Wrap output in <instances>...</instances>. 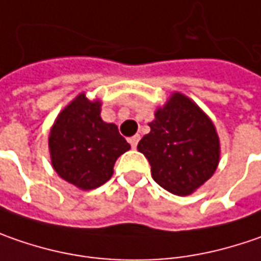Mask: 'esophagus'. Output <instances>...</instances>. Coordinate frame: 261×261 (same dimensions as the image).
I'll use <instances>...</instances> for the list:
<instances>
[{"label": "esophagus", "instance_id": "obj_1", "mask_svg": "<svg viewBox=\"0 0 261 261\" xmlns=\"http://www.w3.org/2000/svg\"><path fill=\"white\" fill-rule=\"evenodd\" d=\"M139 140H140V136H139V134H136V136H133V137H130V139H128V142H130V144L133 146V147H137Z\"/></svg>", "mask_w": 261, "mask_h": 261}]
</instances>
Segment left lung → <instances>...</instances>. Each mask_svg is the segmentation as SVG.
I'll use <instances>...</instances> for the list:
<instances>
[{"mask_svg": "<svg viewBox=\"0 0 261 261\" xmlns=\"http://www.w3.org/2000/svg\"><path fill=\"white\" fill-rule=\"evenodd\" d=\"M150 133L137 144L153 179L175 196H190L215 174L221 159L216 127L190 97L174 92L154 111Z\"/></svg>", "mask_w": 261, "mask_h": 261, "instance_id": "left-lung-1", "label": "left lung"}]
</instances>
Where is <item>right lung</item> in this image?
<instances>
[{"instance_id":"obj_1","label":"right lung","mask_w":261,"mask_h":261,"mask_svg":"<svg viewBox=\"0 0 261 261\" xmlns=\"http://www.w3.org/2000/svg\"><path fill=\"white\" fill-rule=\"evenodd\" d=\"M102 102L80 93L58 114L49 131V154L55 172L80 190H93L114 174L130 144L118 127L100 118Z\"/></svg>"}]
</instances>
